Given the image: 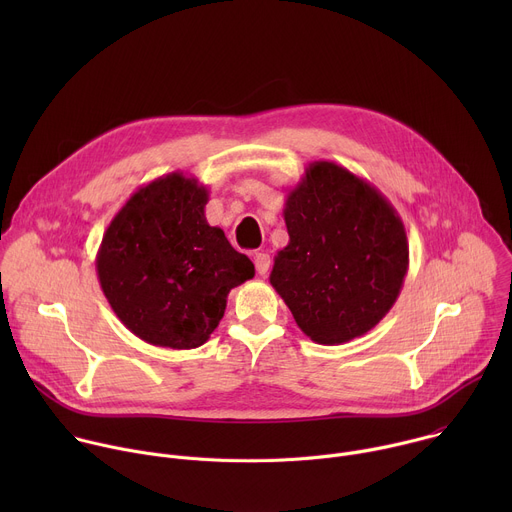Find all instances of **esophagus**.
I'll use <instances>...</instances> for the list:
<instances>
[{
	"label": "esophagus",
	"instance_id": "1",
	"mask_svg": "<svg viewBox=\"0 0 512 512\" xmlns=\"http://www.w3.org/2000/svg\"><path fill=\"white\" fill-rule=\"evenodd\" d=\"M269 265H271V257L267 253H255V267L259 275H267Z\"/></svg>",
	"mask_w": 512,
	"mask_h": 512
}]
</instances>
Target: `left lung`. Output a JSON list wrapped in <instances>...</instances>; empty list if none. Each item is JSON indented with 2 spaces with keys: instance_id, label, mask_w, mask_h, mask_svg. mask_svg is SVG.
Instances as JSON below:
<instances>
[{
  "instance_id": "1",
  "label": "left lung",
  "mask_w": 512,
  "mask_h": 512,
  "mask_svg": "<svg viewBox=\"0 0 512 512\" xmlns=\"http://www.w3.org/2000/svg\"><path fill=\"white\" fill-rule=\"evenodd\" d=\"M289 243L269 283L318 344L350 342L373 330L397 302L409 243L393 204L334 162H310L283 208Z\"/></svg>"
}]
</instances>
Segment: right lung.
I'll return each instance as SVG.
<instances>
[{"instance_id": "add662e5", "label": "right lung", "mask_w": 512, "mask_h": 512, "mask_svg": "<svg viewBox=\"0 0 512 512\" xmlns=\"http://www.w3.org/2000/svg\"><path fill=\"white\" fill-rule=\"evenodd\" d=\"M206 202L204 184L172 172L137 188L103 235L95 263L101 289L143 342L202 346L225 316L229 291L255 275L223 229L206 223Z\"/></svg>"}]
</instances>
